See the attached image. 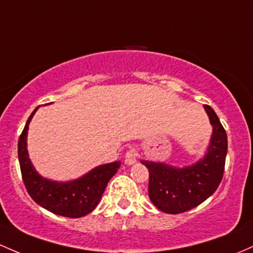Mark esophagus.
<instances>
[{"label":"esophagus","instance_id":"obj_1","mask_svg":"<svg viewBox=\"0 0 253 253\" xmlns=\"http://www.w3.org/2000/svg\"><path fill=\"white\" fill-rule=\"evenodd\" d=\"M137 156H138L137 150L134 148H131L126 152V155H125V163L128 166L134 165V163L137 162Z\"/></svg>","mask_w":253,"mask_h":253}]
</instances>
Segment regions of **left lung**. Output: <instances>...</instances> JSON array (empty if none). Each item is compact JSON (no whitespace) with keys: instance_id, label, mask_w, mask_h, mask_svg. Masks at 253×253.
I'll list each match as a JSON object with an SVG mask.
<instances>
[{"instance_id":"left-lung-1","label":"left lung","mask_w":253,"mask_h":253,"mask_svg":"<svg viewBox=\"0 0 253 253\" xmlns=\"http://www.w3.org/2000/svg\"><path fill=\"white\" fill-rule=\"evenodd\" d=\"M212 134L204 157L192 166L176 168L166 163L140 161L149 169V197L166 213H181L198 207L217 190L224 171L227 133L210 105H204Z\"/></svg>"}]
</instances>
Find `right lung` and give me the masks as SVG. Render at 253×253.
<instances>
[{
  "instance_id": "obj_1",
  "label": "right lung",
  "mask_w": 253,
  "mask_h": 253,
  "mask_svg": "<svg viewBox=\"0 0 253 253\" xmlns=\"http://www.w3.org/2000/svg\"><path fill=\"white\" fill-rule=\"evenodd\" d=\"M33 110L19 138L18 156L25 187L33 201L50 212L65 217H82L92 211L99 203L108 182L120 168V161L98 166L73 181L59 182L45 179L37 173L27 152V131Z\"/></svg>"
}]
</instances>
